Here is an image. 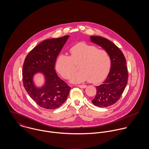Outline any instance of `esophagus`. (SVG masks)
Returning a JSON list of instances; mask_svg holds the SVG:
<instances>
[{
	"label": "esophagus",
	"instance_id": "esophagus-1",
	"mask_svg": "<svg viewBox=\"0 0 149 149\" xmlns=\"http://www.w3.org/2000/svg\"><path fill=\"white\" fill-rule=\"evenodd\" d=\"M77 86L78 87H80V88H85L86 87V85H77Z\"/></svg>",
	"mask_w": 149,
	"mask_h": 149
}]
</instances>
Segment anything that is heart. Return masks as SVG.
Listing matches in <instances>:
<instances>
[{"mask_svg": "<svg viewBox=\"0 0 149 149\" xmlns=\"http://www.w3.org/2000/svg\"><path fill=\"white\" fill-rule=\"evenodd\" d=\"M70 56L60 55L56 60V69L61 76L69 79L77 69L80 70L71 78L73 83L89 80L98 83L103 80L111 68V60L109 53L95 45L85 42L74 45L69 49Z\"/></svg>", "mask_w": 149, "mask_h": 149, "instance_id": "heart-1", "label": "heart"}]
</instances>
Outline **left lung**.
Masks as SVG:
<instances>
[{
    "label": "left lung",
    "instance_id": "1",
    "mask_svg": "<svg viewBox=\"0 0 149 149\" xmlns=\"http://www.w3.org/2000/svg\"><path fill=\"white\" fill-rule=\"evenodd\" d=\"M90 38L106 50L111 60L109 73L103 84L96 86V95L92 103L99 107L110 106L120 98L127 84L126 58L119 48L107 38L99 36H91Z\"/></svg>",
    "mask_w": 149,
    "mask_h": 149
}]
</instances>
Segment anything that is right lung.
<instances>
[{"mask_svg": "<svg viewBox=\"0 0 149 149\" xmlns=\"http://www.w3.org/2000/svg\"><path fill=\"white\" fill-rule=\"evenodd\" d=\"M69 37L45 40L25 58L22 69L24 87L30 97L43 108L53 109L60 107L69 93L71 88L58 77L54 69L57 57ZM37 72H42L45 76L46 83L41 88H37L32 82V77Z\"/></svg>", "mask_w": 149, "mask_h": 149, "instance_id": "add662e5", "label": "right lung"}]
</instances>
